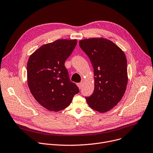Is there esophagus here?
Segmentation results:
<instances>
[{
	"mask_svg": "<svg viewBox=\"0 0 153 153\" xmlns=\"http://www.w3.org/2000/svg\"><path fill=\"white\" fill-rule=\"evenodd\" d=\"M77 87H79V89H81L82 87V83H78V84H77Z\"/></svg>",
	"mask_w": 153,
	"mask_h": 153,
	"instance_id": "1",
	"label": "esophagus"
}]
</instances>
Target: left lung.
Listing matches in <instances>:
<instances>
[{
  "label": "left lung",
  "mask_w": 153,
  "mask_h": 153,
  "mask_svg": "<svg viewBox=\"0 0 153 153\" xmlns=\"http://www.w3.org/2000/svg\"><path fill=\"white\" fill-rule=\"evenodd\" d=\"M94 69V89L86 97L88 105L100 113L108 112L121 101L128 84L127 60L112 41L91 38L79 41Z\"/></svg>",
  "instance_id": "obj_1"
}]
</instances>
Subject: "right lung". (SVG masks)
Masks as SVG:
<instances>
[{"label":"right lung","instance_id":"obj_1","mask_svg":"<svg viewBox=\"0 0 153 153\" xmlns=\"http://www.w3.org/2000/svg\"><path fill=\"white\" fill-rule=\"evenodd\" d=\"M76 45L77 39H57L41 46L29 59V88L35 100L48 110L58 112L66 108L79 92L65 66Z\"/></svg>","mask_w":153,"mask_h":153}]
</instances>
